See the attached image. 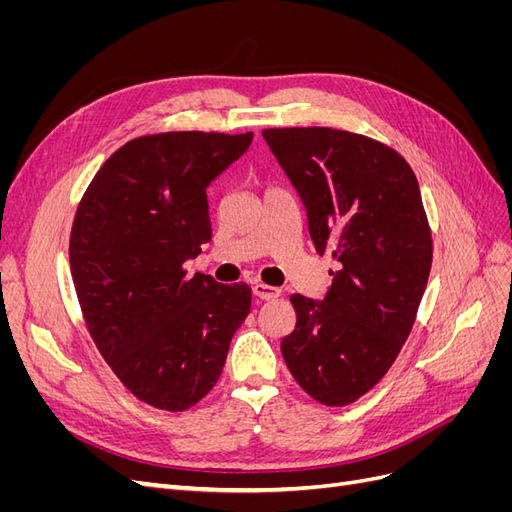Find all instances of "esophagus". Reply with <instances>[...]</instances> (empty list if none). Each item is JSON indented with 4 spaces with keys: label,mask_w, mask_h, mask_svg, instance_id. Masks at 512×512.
<instances>
[{
    "label": "esophagus",
    "mask_w": 512,
    "mask_h": 512,
    "mask_svg": "<svg viewBox=\"0 0 512 512\" xmlns=\"http://www.w3.org/2000/svg\"><path fill=\"white\" fill-rule=\"evenodd\" d=\"M252 290H254V294H256L258 299H265V301H271V299L280 297V288L269 286V284H254Z\"/></svg>",
    "instance_id": "34e87169"
}]
</instances>
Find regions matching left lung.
I'll use <instances>...</instances> for the list:
<instances>
[{
    "instance_id": "left-lung-1",
    "label": "left lung",
    "mask_w": 512,
    "mask_h": 512,
    "mask_svg": "<svg viewBox=\"0 0 512 512\" xmlns=\"http://www.w3.org/2000/svg\"><path fill=\"white\" fill-rule=\"evenodd\" d=\"M262 136L303 200L316 252L339 262L324 301L290 297L297 324L282 356L318 404L348 406L414 327L433 258L421 190L404 156L369 136L318 126Z\"/></svg>"
}]
</instances>
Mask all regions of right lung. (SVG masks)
Segmentation results:
<instances>
[{
	"mask_svg": "<svg viewBox=\"0 0 512 512\" xmlns=\"http://www.w3.org/2000/svg\"><path fill=\"white\" fill-rule=\"evenodd\" d=\"M252 132L132 138L85 190L70 232V271L87 331L121 384L183 412L218 382L252 288L188 277L211 241L207 185L239 160Z\"/></svg>",
	"mask_w": 512,
	"mask_h": 512,
	"instance_id": "add662e5",
	"label": "right lung"
}]
</instances>
